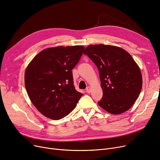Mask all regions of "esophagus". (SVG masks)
<instances>
[{
  "mask_svg": "<svg viewBox=\"0 0 160 160\" xmlns=\"http://www.w3.org/2000/svg\"><path fill=\"white\" fill-rule=\"evenodd\" d=\"M86 92H87V93H90V92H91V88L90 87H87V88H86Z\"/></svg>",
  "mask_w": 160,
  "mask_h": 160,
  "instance_id": "34e87169",
  "label": "esophagus"
}]
</instances>
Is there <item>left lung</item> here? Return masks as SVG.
Wrapping results in <instances>:
<instances>
[{
  "instance_id": "left-lung-1",
  "label": "left lung",
  "mask_w": 160,
  "mask_h": 160,
  "mask_svg": "<svg viewBox=\"0 0 160 160\" xmlns=\"http://www.w3.org/2000/svg\"><path fill=\"white\" fill-rule=\"evenodd\" d=\"M86 54L99 71L102 99L98 105L118 115L127 112L138 99L142 88V75L138 64L125 50L102 44L88 46Z\"/></svg>"
}]
</instances>
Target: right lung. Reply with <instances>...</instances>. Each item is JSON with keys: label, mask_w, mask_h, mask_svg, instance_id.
<instances>
[{"label": "right lung", "mask_w": 160, "mask_h": 160, "mask_svg": "<svg viewBox=\"0 0 160 160\" xmlns=\"http://www.w3.org/2000/svg\"><path fill=\"white\" fill-rule=\"evenodd\" d=\"M84 48L78 45L48 48L27 67L24 83L28 95L37 110L48 118H63L83 95L74 88L72 69Z\"/></svg>", "instance_id": "obj_1"}]
</instances>
